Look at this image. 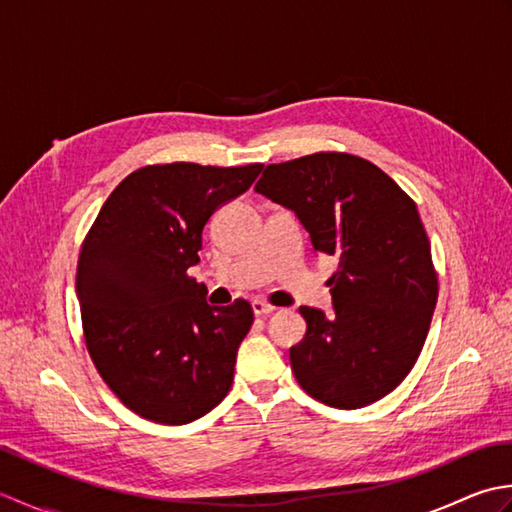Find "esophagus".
Wrapping results in <instances>:
<instances>
[{"mask_svg":"<svg viewBox=\"0 0 512 512\" xmlns=\"http://www.w3.org/2000/svg\"><path fill=\"white\" fill-rule=\"evenodd\" d=\"M250 306H253L255 317H266V314H270V312L275 310L273 306H270V303H266V301H262V299H255L253 303H250Z\"/></svg>","mask_w":512,"mask_h":512,"instance_id":"obj_1","label":"esophagus"}]
</instances>
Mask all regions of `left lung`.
Here are the masks:
<instances>
[{
  "label": "left lung",
  "mask_w": 512,
  "mask_h": 512,
  "mask_svg": "<svg viewBox=\"0 0 512 512\" xmlns=\"http://www.w3.org/2000/svg\"><path fill=\"white\" fill-rule=\"evenodd\" d=\"M255 191L295 211L314 255L336 257L332 314L301 306L297 383L336 409L394 391L416 365L438 301L427 231L409 195L369 160L319 151L268 165Z\"/></svg>",
  "instance_id": "8db88e82"
}]
</instances>
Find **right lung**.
Returning a JSON list of instances; mask_svg holds the SVG:
<instances>
[{
	"instance_id": "obj_1",
	"label": "right lung",
	"mask_w": 512,
	"mask_h": 512,
	"mask_svg": "<svg viewBox=\"0 0 512 512\" xmlns=\"http://www.w3.org/2000/svg\"><path fill=\"white\" fill-rule=\"evenodd\" d=\"M262 167H143L112 191L85 237L76 266L85 345L138 416L187 424L231 389L253 308L244 299L209 306L187 270L200 262L209 217L248 191Z\"/></svg>"
}]
</instances>
